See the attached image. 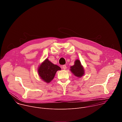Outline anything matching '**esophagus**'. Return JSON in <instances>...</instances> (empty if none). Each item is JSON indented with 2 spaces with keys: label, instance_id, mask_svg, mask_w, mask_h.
<instances>
[{
  "label": "esophagus",
  "instance_id": "obj_1",
  "mask_svg": "<svg viewBox=\"0 0 122 122\" xmlns=\"http://www.w3.org/2000/svg\"><path fill=\"white\" fill-rule=\"evenodd\" d=\"M62 68H63V69H66V66L65 65H63V66H62Z\"/></svg>",
  "mask_w": 122,
  "mask_h": 122
}]
</instances>
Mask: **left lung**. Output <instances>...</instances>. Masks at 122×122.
Segmentation results:
<instances>
[{
  "instance_id": "obj_1",
  "label": "left lung",
  "mask_w": 122,
  "mask_h": 122,
  "mask_svg": "<svg viewBox=\"0 0 122 122\" xmlns=\"http://www.w3.org/2000/svg\"><path fill=\"white\" fill-rule=\"evenodd\" d=\"M70 70L71 72L77 77L80 78L84 74L83 67L81 65L80 61L78 59H77L75 61L73 66H71Z\"/></svg>"
}]
</instances>
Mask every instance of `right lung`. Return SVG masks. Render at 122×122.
I'll return each instance as SVG.
<instances>
[{
  "label": "right lung",
  "mask_w": 122,
  "mask_h": 122,
  "mask_svg": "<svg viewBox=\"0 0 122 122\" xmlns=\"http://www.w3.org/2000/svg\"><path fill=\"white\" fill-rule=\"evenodd\" d=\"M61 70L57 65L50 62L47 58L45 60L38 68V73L41 78L45 82L49 83L55 77L57 71Z\"/></svg>",
  "instance_id": "1"
}]
</instances>
